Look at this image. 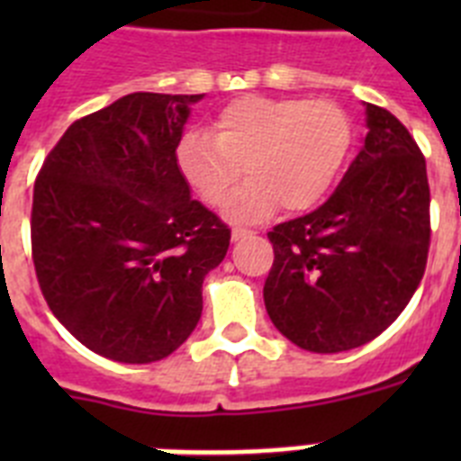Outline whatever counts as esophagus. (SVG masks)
<instances>
[{
  "mask_svg": "<svg viewBox=\"0 0 461 461\" xmlns=\"http://www.w3.org/2000/svg\"><path fill=\"white\" fill-rule=\"evenodd\" d=\"M251 230H247V228H233V233H230V238H233V242H238V240L242 238H249Z\"/></svg>",
  "mask_w": 461,
  "mask_h": 461,
  "instance_id": "esophagus-1",
  "label": "esophagus"
}]
</instances>
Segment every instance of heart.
I'll return each mask as SVG.
<instances>
[{
	"label": "heart",
	"instance_id": "1",
	"mask_svg": "<svg viewBox=\"0 0 461 461\" xmlns=\"http://www.w3.org/2000/svg\"><path fill=\"white\" fill-rule=\"evenodd\" d=\"M353 145L348 115L332 101L297 96H242L212 122V136L189 131L175 149L182 180L207 205L226 201V217L251 223L286 212L312 210L339 177Z\"/></svg>",
	"mask_w": 461,
	"mask_h": 461
}]
</instances>
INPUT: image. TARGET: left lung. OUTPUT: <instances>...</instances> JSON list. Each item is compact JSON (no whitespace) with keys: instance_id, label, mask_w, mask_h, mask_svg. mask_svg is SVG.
<instances>
[{"instance_id":"8db88e82","label":"left lung","mask_w":461,"mask_h":461,"mask_svg":"<svg viewBox=\"0 0 461 461\" xmlns=\"http://www.w3.org/2000/svg\"><path fill=\"white\" fill-rule=\"evenodd\" d=\"M367 136L319 210L267 233L263 286L281 335L312 353L367 344L404 312L429 251V185L420 148L393 113L365 104Z\"/></svg>"}]
</instances>
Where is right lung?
<instances>
[{"label": "right lung", "mask_w": 461, "mask_h": 461, "mask_svg": "<svg viewBox=\"0 0 461 461\" xmlns=\"http://www.w3.org/2000/svg\"><path fill=\"white\" fill-rule=\"evenodd\" d=\"M203 94H126L73 122L34 185L32 258L55 319L89 351L148 365L180 348L230 230L191 198L175 149Z\"/></svg>", "instance_id": "right-lung-1"}]
</instances>
